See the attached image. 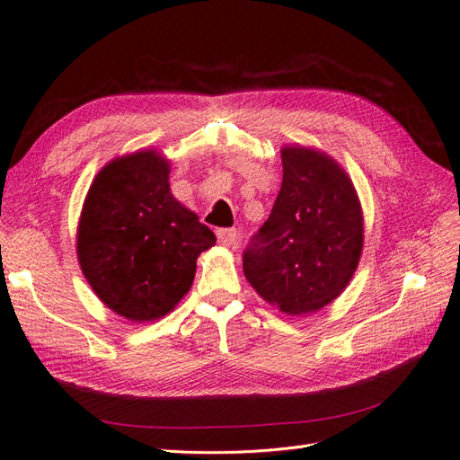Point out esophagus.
Returning a JSON list of instances; mask_svg holds the SVG:
<instances>
[{
	"instance_id": "obj_1",
	"label": "esophagus",
	"mask_w": 460,
	"mask_h": 460,
	"mask_svg": "<svg viewBox=\"0 0 460 460\" xmlns=\"http://www.w3.org/2000/svg\"><path fill=\"white\" fill-rule=\"evenodd\" d=\"M217 238H218L220 245L230 247L232 243H235V240H238V230H235V228H218Z\"/></svg>"
}]
</instances>
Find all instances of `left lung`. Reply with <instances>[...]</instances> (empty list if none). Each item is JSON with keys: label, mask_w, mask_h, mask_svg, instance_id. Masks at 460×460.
<instances>
[{"label": "left lung", "mask_w": 460, "mask_h": 460, "mask_svg": "<svg viewBox=\"0 0 460 460\" xmlns=\"http://www.w3.org/2000/svg\"><path fill=\"white\" fill-rule=\"evenodd\" d=\"M284 178L270 217L243 249V274L288 314L336 299L363 252V213L349 176L324 153L282 149Z\"/></svg>", "instance_id": "8db88e82"}]
</instances>
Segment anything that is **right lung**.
<instances>
[{"instance_id": "obj_1", "label": "right lung", "mask_w": 460, "mask_h": 460, "mask_svg": "<svg viewBox=\"0 0 460 460\" xmlns=\"http://www.w3.org/2000/svg\"><path fill=\"white\" fill-rule=\"evenodd\" d=\"M215 242L199 217L172 198L169 163L155 151H137L95 176L76 247L97 297L132 323H147L188 294L199 253Z\"/></svg>"}]
</instances>
